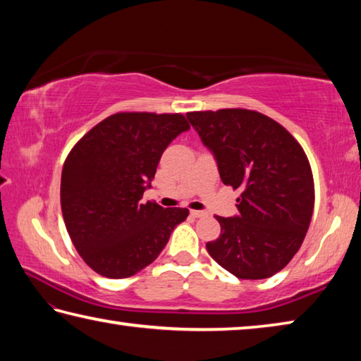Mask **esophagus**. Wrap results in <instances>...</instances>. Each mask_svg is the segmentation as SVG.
I'll list each match as a JSON object with an SVG mask.
<instances>
[{"label":"esophagus","mask_w":361,"mask_h":361,"mask_svg":"<svg viewBox=\"0 0 361 361\" xmlns=\"http://www.w3.org/2000/svg\"><path fill=\"white\" fill-rule=\"evenodd\" d=\"M190 216L195 217V219H200V217H204L206 212H203V211H190Z\"/></svg>","instance_id":"esophagus-1"}]
</instances>
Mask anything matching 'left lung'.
Returning <instances> with one entry per match:
<instances>
[{"mask_svg": "<svg viewBox=\"0 0 361 361\" xmlns=\"http://www.w3.org/2000/svg\"><path fill=\"white\" fill-rule=\"evenodd\" d=\"M216 158L225 185L241 190L235 217H217L222 233L209 255L238 279H267L301 247L314 211V180L298 141L276 120L247 109L188 112Z\"/></svg>", "mask_w": 361, "mask_h": 361, "instance_id": "obj_1", "label": "left lung"}]
</instances>
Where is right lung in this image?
Returning <instances> with one entry per match:
<instances>
[{
	"label": "right lung",
	"instance_id": "1",
	"mask_svg": "<svg viewBox=\"0 0 361 361\" xmlns=\"http://www.w3.org/2000/svg\"><path fill=\"white\" fill-rule=\"evenodd\" d=\"M190 130L180 114L120 112L74 145L61 173V212L69 238L93 271L135 276L160 255L185 207L142 204L164 149Z\"/></svg>",
	"mask_w": 361,
	"mask_h": 361
}]
</instances>
